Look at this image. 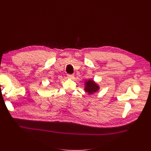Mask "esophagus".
I'll return each mask as SVG.
<instances>
[{
  "label": "esophagus",
  "instance_id": "1",
  "mask_svg": "<svg viewBox=\"0 0 151 151\" xmlns=\"http://www.w3.org/2000/svg\"><path fill=\"white\" fill-rule=\"evenodd\" d=\"M67 76H68V78L69 79H73V78H74V75H73L68 74Z\"/></svg>",
  "mask_w": 151,
  "mask_h": 151
}]
</instances>
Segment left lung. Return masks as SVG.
Instances as JSON below:
<instances>
[{"mask_svg": "<svg viewBox=\"0 0 151 151\" xmlns=\"http://www.w3.org/2000/svg\"><path fill=\"white\" fill-rule=\"evenodd\" d=\"M100 89L99 86L93 80H88L85 82L84 90L88 94H93Z\"/></svg>", "mask_w": 151, "mask_h": 151, "instance_id": "1", "label": "left lung"}]
</instances>
